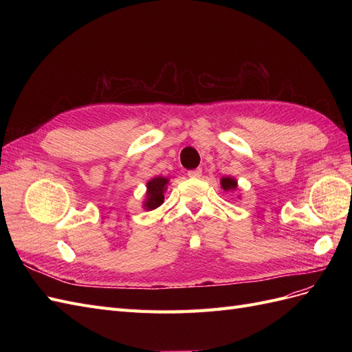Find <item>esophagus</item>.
<instances>
[{"instance_id":"obj_1","label":"esophagus","mask_w":352,"mask_h":352,"mask_svg":"<svg viewBox=\"0 0 352 352\" xmlns=\"http://www.w3.org/2000/svg\"><path fill=\"white\" fill-rule=\"evenodd\" d=\"M202 175V170L201 168H195V170H189L188 176L189 177H199Z\"/></svg>"}]
</instances>
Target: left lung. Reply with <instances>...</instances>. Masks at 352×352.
Wrapping results in <instances>:
<instances>
[{"instance_id":"8db88e82","label":"left lung","mask_w":352,"mask_h":352,"mask_svg":"<svg viewBox=\"0 0 352 352\" xmlns=\"http://www.w3.org/2000/svg\"><path fill=\"white\" fill-rule=\"evenodd\" d=\"M220 186H221V189L223 190H238V180L235 179V177H232V176H223L221 179H220Z\"/></svg>"}]
</instances>
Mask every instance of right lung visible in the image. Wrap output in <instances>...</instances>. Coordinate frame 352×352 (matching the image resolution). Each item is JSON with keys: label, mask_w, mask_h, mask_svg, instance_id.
<instances>
[{"label": "right lung", "mask_w": 352, "mask_h": 352, "mask_svg": "<svg viewBox=\"0 0 352 352\" xmlns=\"http://www.w3.org/2000/svg\"><path fill=\"white\" fill-rule=\"evenodd\" d=\"M167 185L168 177L164 176H155L148 180L142 208L146 211H153L162 206L164 202V192L167 190Z\"/></svg>", "instance_id": "1"}]
</instances>
